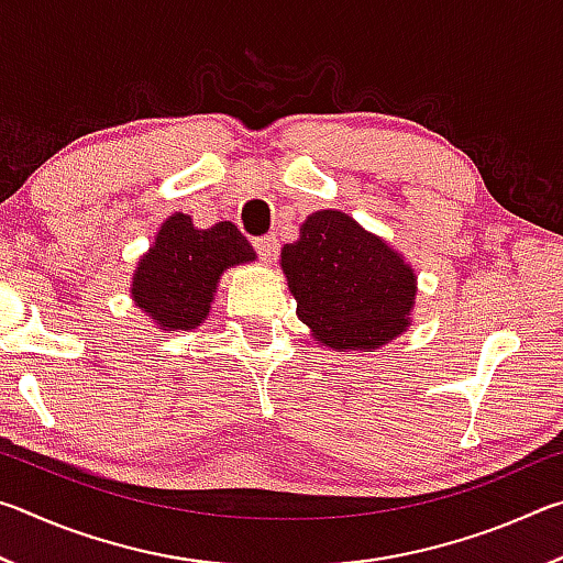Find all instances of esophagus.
<instances>
[{"label": "esophagus", "instance_id": "1", "mask_svg": "<svg viewBox=\"0 0 563 563\" xmlns=\"http://www.w3.org/2000/svg\"><path fill=\"white\" fill-rule=\"evenodd\" d=\"M253 245H255V253H258L265 263H273L275 255H278V241H275V235L255 238Z\"/></svg>", "mask_w": 563, "mask_h": 563}]
</instances>
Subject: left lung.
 <instances>
[{
	"label": "left lung",
	"mask_w": 563,
	"mask_h": 563,
	"mask_svg": "<svg viewBox=\"0 0 563 563\" xmlns=\"http://www.w3.org/2000/svg\"><path fill=\"white\" fill-rule=\"evenodd\" d=\"M298 318L335 350H375L397 338L415 305V273L340 211H318L280 253Z\"/></svg>",
	"instance_id": "left-lung-1"
}]
</instances>
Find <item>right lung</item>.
Returning a JSON list of instances; mask_svg holds the SVG:
<instances>
[{
	"mask_svg": "<svg viewBox=\"0 0 563 563\" xmlns=\"http://www.w3.org/2000/svg\"><path fill=\"white\" fill-rule=\"evenodd\" d=\"M253 245L233 223L194 228L184 213L161 225L156 245L139 263L131 295L166 330H194L211 308L228 265L253 261Z\"/></svg>",
	"mask_w": 563,
	"mask_h": 563,
	"instance_id": "obj_1",
	"label": "right lung"
}]
</instances>
